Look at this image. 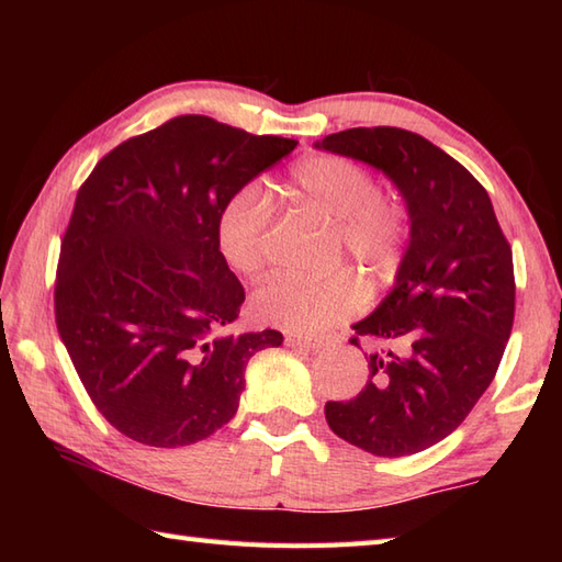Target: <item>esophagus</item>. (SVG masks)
<instances>
[{
    "mask_svg": "<svg viewBox=\"0 0 562 562\" xmlns=\"http://www.w3.org/2000/svg\"><path fill=\"white\" fill-rule=\"evenodd\" d=\"M284 342L292 345V348H304V350H321L326 345L321 338H302V336H288Z\"/></svg>",
    "mask_w": 562,
    "mask_h": 562,
    "instance_id": "1",
    "label": "esophagus"
}]
</instances>
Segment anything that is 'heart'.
<instances>
[{"instance_id": "1", "label": "heart", "mask_w": 562, "mask_h": 562, "mask_svg": "<svg viewBox=\"0 0 562 562\" xmlns=\"http://www.w3.org/2000/svg\"><path fill=\"white\" fill-rule=\"evenodd\" d=\"M294 198L338 222V256H350L372 284L401 272L413 236V214L403 198L379 193L374 176L340 154H316L290 173ZM270 202L246 186L217 214V248L238 274H256L268 254ZM362 284L350 272L304 280L278 272L250 296V314L266 326L302 336L324 333L362 306Z\"/></svg>"}]
</instances>
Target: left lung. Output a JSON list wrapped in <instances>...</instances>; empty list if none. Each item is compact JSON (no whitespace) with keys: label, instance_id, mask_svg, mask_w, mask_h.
Segmentation results:
<instances>
[{"label":"left lung","instance_id":"obj_1","mask_svg":"<svg viewBox=\"0 0 562 562\" xmlns=\"http://www.w3.org/2000/svg\"><path fill=\"white\" fill-rule=\"evenodd\" d=\"M318 147L384 171L413 214L396 288L355 324L369 376L328 401L333 432L374 457H408L457 429L491 386L515 324V266L487 190L423 135L352 127Z\"/></svg>","mask_w":562,"mask_h":562}]
</instances>
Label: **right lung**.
Wrapping results in <instances>:
<instances>
[{
  "mask_svg": "<svg viewBox=\"0 0 562 562\" xmlns=\"http://www.w3.org/2000/svg\"><path fill=\"white\" fill-rule=\"evenodd\" d=\"M296 147L207 115L130 137L81 183L59 246L55 324L91 403L147 447H186L234 417L244 372L280 330L232 336L246 292L217 248L236 190Z\"/></svg>",
  "mask_w": 562,
  "mask_h": 562,
  "instance_id": "right-lung-1",
  "label": "right lung"
}]
</instances>
